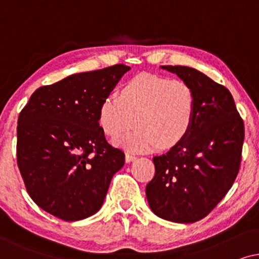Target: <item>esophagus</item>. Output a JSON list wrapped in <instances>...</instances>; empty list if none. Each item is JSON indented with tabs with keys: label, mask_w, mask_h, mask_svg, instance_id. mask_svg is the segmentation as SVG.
Returning <instances> with one entry per match:
<instances>
[{
	"label": "esophagus",
	"mask_w": 259,
	"mask_h": 259,
	"mask_svg": "<svg viewBox=\"0 0 259 259\" xmlns=\"http://www.w3.org/2000/svg\"><path fill=\"white\" fill-rule=\"evenodd\" d=\"M135 158H136L135 155H133V154H129V153L125 154V161H126V162H132V161L135 160Z\"/></svg>",
	"instance_id": "34e87169"
}]
</instances>
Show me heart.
<instances>
[{
    "label": "heart",
    "mask_w": 259,
    "mask_h": 259,
    "mask_svg": "<svg viewBox=\"0 0 259 259\" xmlns=\"http://www.w3.org/2000/svg\"><path fill=\"white\" fill-rule=\"evenodd\" d=\"M195 116L191 86L179 79L140 75L123 86L119 95L103 99L98 124L116 141L132 126L136 129L119 141L132 153H149L179 144L188 135Z\"/></svg>",
    "instance_id": "1"
}]
</instances>
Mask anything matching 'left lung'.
<instances>
[{
  "label": "left lung",
  "mask_w": 259,
  "mask_h": 259,
  "mask_svg": "<svg viewBox=\"0 0 259 259\" xmlns=\"http://www.w3.org/2000/svg\"><path fill=\"white\" fill-rule=\"evenodd\" d=\"M191 86L195 116L185 140L153 158L155 175L146 187L151 211L189 224L205 218L232 187L239 171L244 123L225 86L187 66H161Z\"/></svg>",
  "instance_id": "1"
}]
</instances>
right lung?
<instances>
[{"label": "right lung", "mask_w": 259, "mask_h": 259, "mask_svg": "<svg viewBox=\"0 0 259 259\" xmlns=\"http://www.w3.org/2000/svg\"><path fill=\"white\" fill-rule=\"evenodd\" d=\"M129 70L117 64L41 86L20 112L17 165L29 196L50 214L77 222L102 207L124 153L108 143L98 111Z\"/></svg>", "instance_id": "1"}]
</instances>
